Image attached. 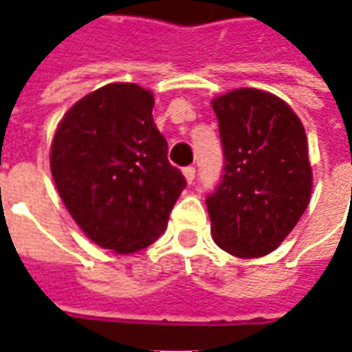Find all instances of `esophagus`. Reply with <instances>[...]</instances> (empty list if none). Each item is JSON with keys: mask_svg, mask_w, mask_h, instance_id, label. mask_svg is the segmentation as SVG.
<instances>
[{"mask_svg": "<svg viewBox=\"0 0 352 352\" xmlns=\"http://www.w3.org/2000/svg\"><path fill=\"white\" fill-rule=\"evenodd\" d=\"M184 176H186L188 184H192L196 180V168H194V166H186V168H184Z\"/></svg>", "mask_w": 352, "mask_h": 352, "instance_id": "obj_1", "label": "esophagus"}]
</instances>
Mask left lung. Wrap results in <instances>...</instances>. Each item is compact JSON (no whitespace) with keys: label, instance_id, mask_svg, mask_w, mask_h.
<instances>
[{"label":"left lung","instance_id":"8db88e82","mask_svg":"<svg viewBox=\"0 0 352 352\" xmlns=\"http://www.w3.org/2000/svg\"><path fill=\"white\" fill-rule=\"evenodd\" d=\"M225 166L208 194L215 243L256 258L286 239L311 196V166L302 121L280 98L243 88L215 98Z\"/></svg>","mask_w":352,"mask_h":352}]
</instances>
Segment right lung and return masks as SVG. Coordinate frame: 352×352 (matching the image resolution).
<instances>
[{
    "mask_svg": "<svg viewBox=\"0 0 352 352\" xmlns=\"http://www.w3.org/2000/svg\"><path fill=\"white\" fill-rule=\"evenodd\" d=\"M155 98L135 84L91 91L64 116L50 170L80 229L121 254L155 243L186 188L153 121Z\"/></svg>",
    "mask_w": 352,
    "mask_h": 352,
    "instance_id": "right-lung-1",
    "label": "right lung"
}]
</instances>
